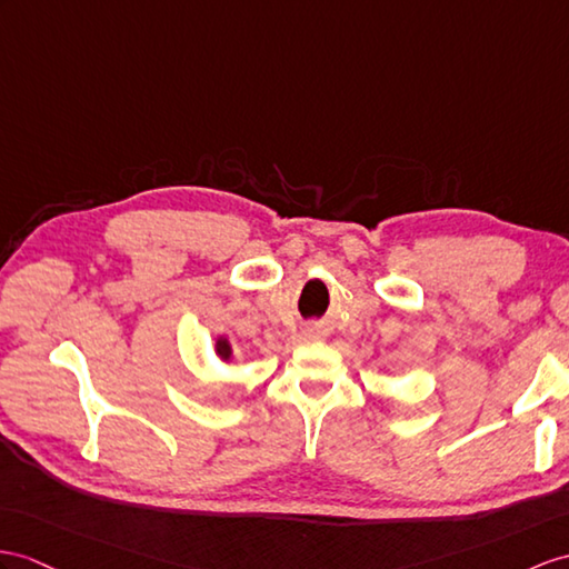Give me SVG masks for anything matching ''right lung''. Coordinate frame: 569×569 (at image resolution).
I'll use <instances>...</instances> for the list:
<instances>
[{
  "mask_svg": "<svg viewBox=\"0 0 569 569\" xmlns=\"http://www.w3.org/2000/svg\"><path fill=\"white\" fill-rule=\"evenodd\" d=\"M214 350H217V357L221 359V362H229V359H231V342L227 338H217Z\"/></svg>",
  "mask_w": 569,
  "mask_h": 569,
  "instance_id": "obj_1",
  "label": "right lung"
}]
</instances>
